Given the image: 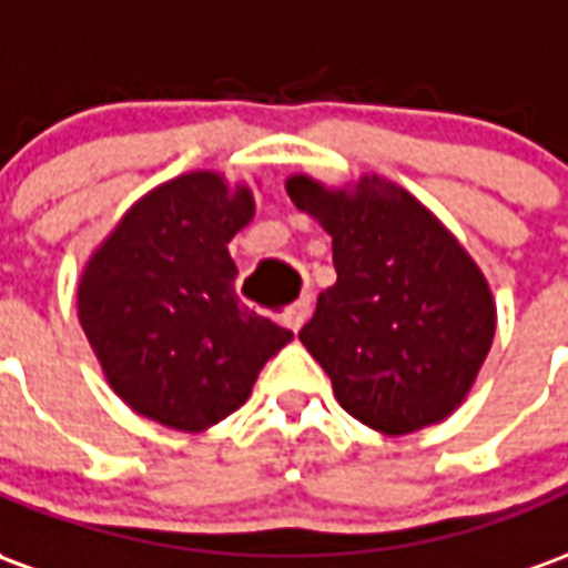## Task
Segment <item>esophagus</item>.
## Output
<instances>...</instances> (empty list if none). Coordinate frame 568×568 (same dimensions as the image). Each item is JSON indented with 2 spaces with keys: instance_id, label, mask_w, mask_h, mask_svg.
I'll return each mask as SVG.
<instances>
[{
  "instance_id": "esophagus-1",
  "label": "esophagus",
  "mask_w": 568,
  "mask_h": 568,
  "mask_svg": "<svg viewBox=\"0 0 568 568\" xmlns=\"http://www.w3.org/2000/svg\"><path fill=\"white\" fill-rule=\"evenodd\" d=\"M307 316H310V297H301V301H295L292 307L283 310L280 322H283L285 328H292V332H301V325L307 322Z\"/></svg>"
}]
</instances>
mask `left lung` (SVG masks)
<instances>
[{"instance_id":"8db88e82","label":"left lung","mask_w":568,"mask_h":568,"mask_svg":"<svg viewBox=\"0 0 568 568\" xmlns=\"http://www.w3.org/2000/svg\"><path fill=\"white\" fill-rule=\"evenodd\" d=\"M285 191L332 234L337 283L322 292L297 337L332 377L334 398L383 435L450 417L496 334L487 276L389 179L325 187L297 173Z\"/></svg>"}]
</instances>
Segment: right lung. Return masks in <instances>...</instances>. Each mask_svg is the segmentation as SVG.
<instances>
[{
  "label": "right lung",
  "mask_w": 568,
  "mask_h": 568,
  "mask_svg": "<svg viewBox=\"0 0 568 568\" xmlns=\"http://www.w3.org/2000/svg\"><path fill=\"white\" fill-rule=\"evenodd\" d=\"M255 215L248 185L197 170L140 197L93 252L79 322L118 398L179 432L246 405L292 332L240 304L227 243Z\"/></svg>",
  "instance_id": "add662e5"
}]
</instances>
